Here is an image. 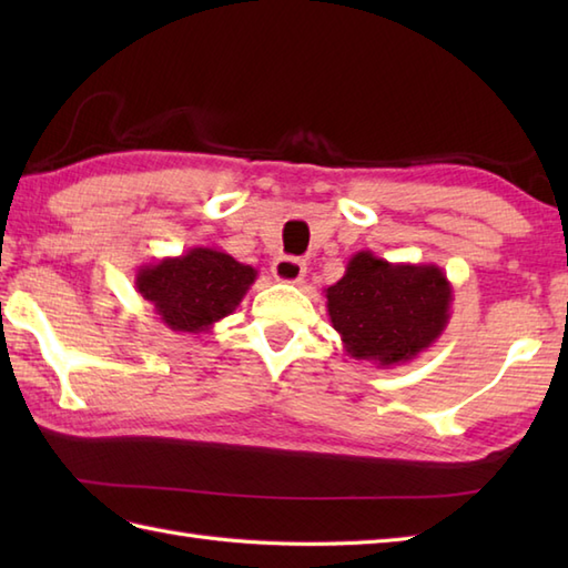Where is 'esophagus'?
Returning <instances> with one entry per match:
<instances>
[{
	"label": "esophagus",
	"instance_id": "obj_1",
	"mask_svg": "<svg viewBox=\"0 0 568 568\" xmlns=\"http://www.w3.org/2000/svg\"><path fill=\"white\" fill-rule=\"evenodd\" d=\"M305 263L293 256H281L273 263V277L281 283H300L305 277Z\"/></svg>",
	"mask_w": 568,
	"mask_h": 568
}]
</instances>
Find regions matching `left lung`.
<instances>
[{"label": "left lung", "mask_w": 568, "mask_h": 568, "mask_svg": "<svg viewBox=\"0 0 568 568\" xmlns=\"http://www.w3.org/2000/svg\"><path fill=\"white\" fill-rule=\"evenodd\" d=\"M346 354L390 368L417 358L452 317L454 287L434 263H390L358 251L342 281L324 287Z\"/></svg>", "instance_id": "left-lung-1"}]
</instances>
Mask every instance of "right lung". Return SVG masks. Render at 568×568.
<instances>
[{
  "instance_id": "add662e5",
  "label": "right lung",
  "mask_w": 568,
  "mask_h": 568,
  "mask_svg": "<svg viewBox=\"0 0 568 568\" xmlns=\"http://www.w3.org/2000/svg\"><path fill=\"white\" fill-rule=\"evenodd\" d=\"M256 275L222 248L195 246L183 256L141 265L136 291L171 332L207 334L239 307Z\"/></svg>"
}]
</instances>
